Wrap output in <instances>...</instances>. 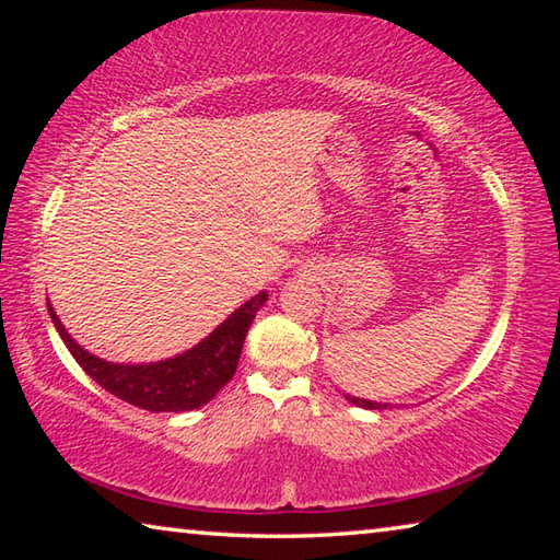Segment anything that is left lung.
<instances>
[{"instance_id": "obj_1", "label": "left lung", "mask_w": 560, "mask_h": 560, "mask_svg": "<svg viewBox=\"0 0 560 560\" xmlns=\"http://www.w3.org/2000/svg\"><path fill=\"white\" fill-rule=\"evenodd\" d=\"M350 402L353 405H358V407H365V410H385L387 405H381V402H371V400H360V397H350V395H346Z\"/></svg>"}]
</instances>
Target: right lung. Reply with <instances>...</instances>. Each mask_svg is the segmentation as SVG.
I'll return each instance as SVG.
<instances>
[{
    "label": "right lung",
    "mask_w": 560,
    "mask_h": 560,
    "mask_svg": "<svg viewBox=\"0 0 560 560\" xmlns=\"http://www.w3.org/2000/svg\"><path fill=\"white\" fill-rule=\"evenodd\" d=\"M267 291H259L234 311V314L217 326L202 343L185 350L177 358L160 360L148 365H120L106 363L89 350H83L66 334L59 316L49 303V316L59 330L66 348L71 350L83 371L96 381L103 390L120 397L140 410L150 412H185L197 410L212 400L222 387L232 381L240 363L242 346L257 311L267 303Z\"/></svg>",
    "instance_id": "add662e5"
}]
</instances>
